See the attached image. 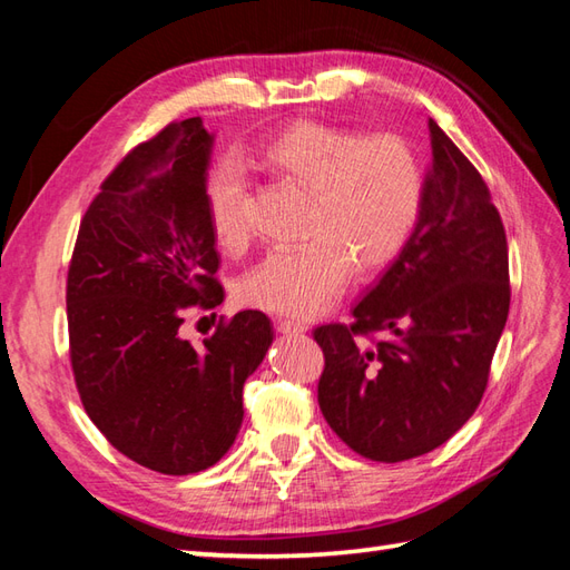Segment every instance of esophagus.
Returning a JSON list of instances; mask_svg holds the SVG:
<instances>
[{
    "mask_svg": "<svg viewBox=\"0 0 570 570\" xmlns=\"http://www.w3.org/2000/svg\"><path fill=\"white\" fill-rule=\"evenodd\" d=\"M277 332L283 334H305L307 324L297 320H277Z\"/></svg>",
    "mask_w": 570,
    "mask_h": 570,
    "instance_id": "obj_1",
    "label": "esophagus"
}]
</instances>
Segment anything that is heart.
Instances as JSON below:
<instances>
[{"label": "heart", "mask_w": 570, "mask_h": 570, "mask_svg": "<svg viewBox=\"0 0 570 570\" xmlns=\"http://www.w3.org/2000/svg\"><path fill=\"white\" fill-rule=\"evenodd\" d=\"M246 163L307 193L295 246H277L242 281L253 307L312 317L344 293L351 271L368 275L400 256L420 219L424 170L407 138L363 136L297 121L256 144ZM207 217L224 250H244L246 183L232 163L207 180Z\"/></svg>", "instance_id": "b5f03b06"}]
</instances>
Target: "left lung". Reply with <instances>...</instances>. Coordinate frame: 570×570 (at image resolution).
I'll return each mask as SVG.
<instances>
[{
	"mask_svg": "<svg viewBox=\"0 0 570 570\" xmlns=\"http://www.w3.org/2000/svg\"><path fill=\"white\" fill-rule=\"evenodd\" d=\"M429 134L434 160L410 242L353 324L314 328L326 424L383 463L434 451L471 420L510 312L508 236L490 189L434 119Z\"/></svg>",
	"mask_w": 570,
	"mask_h": 570,
	"instance_id": "obj_1",
	"label": "left lung"
}]
</instances>
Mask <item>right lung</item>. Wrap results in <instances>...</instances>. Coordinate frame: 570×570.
I'll use <instances>...</instances> for the list:
<instances>
[{
	"mask_svg": "<svg viewBox=\"0 0 570 570\" xmlns=\"http://www.w3.org/2000/svg\"><path fill=\"white\" fill-rule=\"evenodd\" d=\"M212 134L173 121L131 148L80 222L68 268L70 365L85 412L126 459L166 475L217 463L244 422V383L273 344L244 309L193 346L185 312L222 305L207 217Z\"/></svg>",
	"mask_w": 570,
	"mask_h": 570,
	"instance_id": "right-lung-1",
	"label": "right lung"
}]
</instances>
